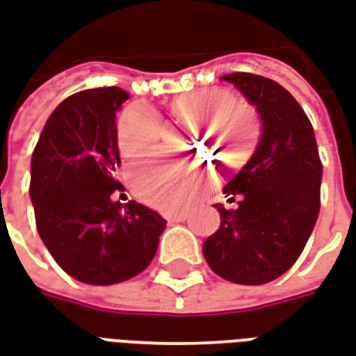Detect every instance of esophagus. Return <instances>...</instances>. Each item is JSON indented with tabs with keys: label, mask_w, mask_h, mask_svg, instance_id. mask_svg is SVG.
<instances>
[{
	"label": "esophagus",
	"mask_w": 356,
	"mask_h": 356,
	"mask_svg": "<svg viewBox=\"0 0 356 356\" xmlns=\"http://www.w3.org/2000/svg\"><path fill=\"white\" fill-rule=\"evenodd\" d=\"M163 217H165L168 221H171V223H181V221H185V213H183V211H168Z\"/></svg>",
	"instance_id": "1"
}]
</instances>
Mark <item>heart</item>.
I'll list each match as a JSON object with an SVG mask.
<instances>
[{
    "label": "heart",
    "mask_w": 356,
    "mask_h": 356,
    "mask_svg": "<svg viewBox=\"0 0 356 356\" xmlns=\"http://www.w3.org/2000/svg\"><path fill=\"white\" fill-rule=\"evenodd\" d=\"M181 116L194 120L191 139L204 135L223 162L240 163L254 150L257 120L250 106L234 102L223 89L208 88L181 95L175 102ZM162 124L150 108L131 106L118 122V147L125 158H137L154 147ZM129 185L140 200L152 206H173L196 191V173L175 158L152 156L133 165Z\"/></svg>",
    "instance_id": "b5f03b06"
}]
</instances>
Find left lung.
Returning a JSON list of instances; mask_svg holds the SVG:
<instances>
[{"label": "left lung", "mask_w": 356, "mask_h": 356, "mask_svg": "<svg viewBox=\"0 0 356 356\" xmlns=\"http://www.w3.org/2000/svg\"><path fill=\"white\" fill-rule=\"evenodd\" d=\"M255 106L261 137L244 168L223 186L234 209L216 204L221 225L202 246L211 270L225 280L259 286L298 261L321 209L322 163L313 125L299 102L276 81L227 74Z\"/></svg>", "instance_id": "8db88e82"}]
</instances>
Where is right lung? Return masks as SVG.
<instances>
[{
  "label": "right lung",
  "instance_id": "right-lung-1",
  "mask_svg": "<svg viewBox=\"0 0 356 356\" xmlns=\"http://www.w3.org/2000/svg\"><path fill=\"white\" fill-rule=\"evenodd\" d=\"M129 95L99 88L53 110L32 154L30 200L40 238L76 280L110 286L152 261L165 219L135 200H112L120 183L116 114Z\"/></svg>",
  "mask_w": 356,
  "mask_h": 356
}]
</instances>
